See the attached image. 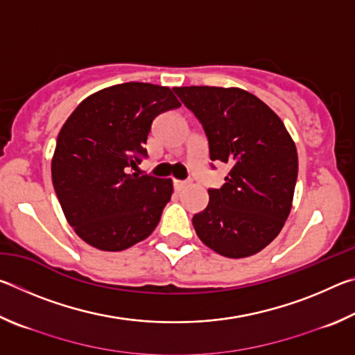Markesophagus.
<instances>
[{"label": "esophagus", "mask_w": 355, "mask_h": 355, "mask_svg": "<svg viewBox=\"0 0 355 355\" xmlns=\"http://www.w3.org/2000/svg\"><path fill=\"white\" fill-rule=\"evenodd\" d=\"M186 186H188V182H183V180H173V188L177 191H182L183 188H186Z\"/></svg>", "instance_id": "esophagus-1"}]
</instances>
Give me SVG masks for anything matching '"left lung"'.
I'll use <instances>...</instances> for the list:
<instances>
[{
  "label": "left lung",
  "instance_id": "8db88e82",
  "mask_svg": "<svg viewBox=\"0 0 355 355\" xmlns=\"http://www.w3.org/2000/svg\"><path fill=\"white\" fill-rule=\"evenodd\" d=\"M202 123L209 159L230 166L225 183L192 225L202 243L228 258L260 252L279 235L291 211L297 152L271 107L238 87L173 89ZM214 169V166L211 164Z\"/></svg>",
  "mask_w": 355,
  "mask_h": 355
}]
</instances>
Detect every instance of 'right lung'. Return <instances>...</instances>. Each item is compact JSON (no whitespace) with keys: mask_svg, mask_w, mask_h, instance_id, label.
Returning a JSON list of instances; mask_svg holds the SVG:
<instances>
[{"mask_svg":"<svg viewBox=\"0 0 355 355\" xmlns=\"http://www.w3.org/2000/svg\"><path fill=\"white\" fill-rule=\"evenodd\" d=\"M169 87L123 83L78 105L59 131L51 178L76 235L106 252L128 249L158 225L172 182L133 172L152 123L180 107Z\"/></svg>","mask_w":355,"mask_h":355,"instance_id":"1","label":"right lung"}]
</instances>
